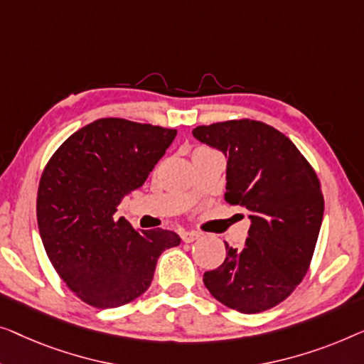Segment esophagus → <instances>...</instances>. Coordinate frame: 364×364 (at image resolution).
Instances as JSON below:
<instances>
[{"instance_id":"esophagus-1","label":"esophagus","mask_w":364,"mask_h":364,"mask_svg":"<svg viewBox=\"0 0 364 364\" xmlns=\"http://www.w3.org/2000/svg\"><path fill=\"white\" fill-rule=\"evenodd\" d=\"M180 237L183 242H194V240L199 239V234L198 232H188V231H183L180 234Z\"/></svg>"}]
</instances>
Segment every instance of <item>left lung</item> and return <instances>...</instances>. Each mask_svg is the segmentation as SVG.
Returning a JSON list of instances; mask_svg holds the SVG:
<instances>
[{"instance_id":"1","label":"left lung","mask_w":364,"mask_h":364,"mask_svg":"<svg viewBox=\"0 0 364 364\" xmlns=\"http://www.w3.org/2000/svg\"><path fill=\"white\" fill-rule=\"evenodd\" d=\"M193 135L226 155L224 199L252 221L242 249L224 242L226 259L204 272V285L240 314L272 309L310 269L325 204L318 176L290 138L264 122H218Z\"/></svg>"}]
</instances>
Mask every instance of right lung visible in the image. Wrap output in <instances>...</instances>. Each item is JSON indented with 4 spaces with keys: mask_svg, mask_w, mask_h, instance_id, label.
<instances>
[{
    "mask_svg": "<svg viewBox=\"0 0 364 364\" xmlns=\"http://www.w3.org/2000/svg\"><path fill=\"white\" fill-rule=\"evenodd\" d=\"M175 136L173 129L109 117L73 133L46 163L36 201L41 239L60 280L87 305L130 304L150 287L163 250L180 244L175 232L138 231L115 218Z\"/></svg>",
    "mask_w": 364,
    "mask_h": 364,
    "instance_id": "obj_1",
    "label": "right lung"
}]
</instances>
